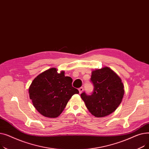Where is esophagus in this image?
Returning <instances> with one entry per match:
<instances>
[{
  "instance_id": "34e87169",
  "label": "esophagus",
  "mask_w": 149,
  "mask_h": 149,
  "mask_svg": "<svg viewBox=\"0 0 149 149\" xmlns=\"http://www.w3.org/2000/svg\"><path fill=\"white\" fill-rule=\"evenodd\" d=\"M83 89H83V87H81V88H80L79 89V93H81V92L83 91Z\"/></svg>"
}]
</instances>
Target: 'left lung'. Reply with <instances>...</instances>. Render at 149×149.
Wrapping results in <instances>:
<instances>
[{"mask_svg":"<svg viewBox=\"0 0 149 149\" xmlns=\"http://www.w3.org/2000/svg\"><path fill=\"white\" fill-rule=\"evenodd\" d=\"M91 81L93 91L91 95L85 92L81 97L92 115L104 117L113 112L124 96V86L120 78L107 67L92 72Z\"/></svg>","mask_w":149,"mask_h":149,"instance_id":"left-lung-1","label":"left lung"}]
</instances>
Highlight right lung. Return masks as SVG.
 <instances>
[{"label":"right lung","mask_w":149,"mask_h":149,"mask_svg":"<svg viewBox=\"0 0 149 149\" xmlns=\"http://www.w3.org/2000/svg\"><path fill=\"white\" fill-rule=\"evenodd\" d=\"M72 79L51 68L39 74L29 88V98L37 111L49 118H56L65 108L68 101L79 92L72 86Z\"/></svg>","instance_id":"add662e5"}]
</instances>
